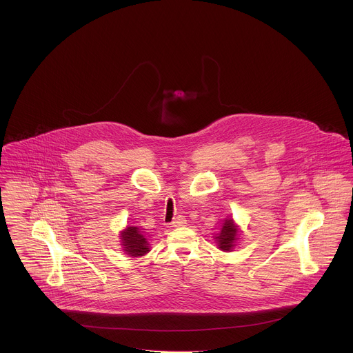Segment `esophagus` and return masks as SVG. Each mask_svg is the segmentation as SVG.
Returning a JSON list of instances; mask_svg holds the SVG:
<instances>
[{"instance_id": "1", "label": "esophagus", "mask_w": 353, "mask_h": 353, "mask_svg": "<svg viewBox=\"0 0 353 353\" xmlns=\"http://www.w3.org/2000/svg\"><path fill=\"white\" fill-rule=\"evenodd\" d=\"M186 225V219L183 218V215H179L174 218V221L172 222V227L177 228V227H183Z\"/></svg>"}]
</instances>
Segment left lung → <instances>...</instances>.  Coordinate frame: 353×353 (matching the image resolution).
I'll list each match as a JSON object with an SVG mask.
<instances>
[{"label":"left lung","instance_id":"8db88e82","mask_svg":"<svg viewBox=\"0 0 353 353\" xmlns=\"http://www.w3.org/2000/svg\"><path fill=\"white\" fill-rule=\"evenodd\" d=\"M240 232L239 226L235 223L232 216H227L222 222L219 232L214 236L218 248L223 252H231L239 241Z\"/></svg>","mask_w":353,"mask_h":353}]
</instances>
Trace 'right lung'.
I'll return each instance as SVG.
<instances>
[{
  "label": "right lung",
  "mask_w": 353,
  "mask_h": 353,
  "mask_svg": "<svg viewBox=\"0 0 353 353\" xmlns=\"http://www.w3.org/2000/svg\"><path fill=\"white\" fill-rule=\"evenodd\" d=\"M144 228L138 226H127L119 232L121 245L128 257H141L151 251L148 236H145Z\"/></svg>",
  "instance_id": "1"
}]
</instances>
